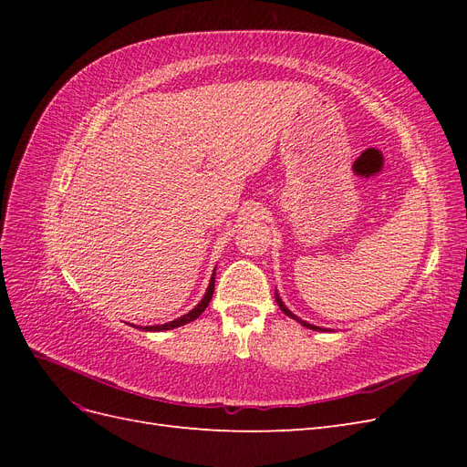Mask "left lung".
Wrapping results in <instances>:
<instances>
[{"label":"left lung","mask_w":467,"mask_h":467,"mask_svg":"<svg viewBox=\"0 0 467 467\" xmlns=\"http://www.w3.org/2000/svg\"><path fill=\"white\" fill-rule=\"evenodd\" d=\"M276 304L280 306V309H282V312H285V314H286V316H290V317H294L296 321H300V323L304 325V327H307V329H314V331H327V329H323V327H317V325H312V323H306V321H302L300 317H296V316H294V314L290 312V309H286V306L280 302V298H278V296H276Z\"/></svg>","instance_id":"8db88e82"}]
</instances>
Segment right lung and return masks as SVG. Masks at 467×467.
Returning a JSON list of instances; mask_svg holds the SVG:
<instances>
[{"label":"right lung","mask_w":467,"mask_h":467,"mask_svg":"<svg viewBox=\"0 0 467 467\" xmlns=\"http://www.w3.org/2000/svg\"><path fill=\"white\" fill-rule=\"evenodd\" d=\"M212 294H214V275H212V278H210V286H208V290H206V294H204V298L201 300V304L196 306L194 309H191V312L187 314V316H182V317H179V319H175V321H169V323H163V325H150V327H144L146 331H167V329H175V327H181V325H187V323H191V321H194L196 317H199L204 309L208 307V304H210V300H212Z\"/></svg>","instance_id":"1"}]
</instances>
